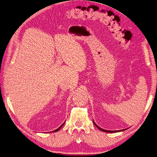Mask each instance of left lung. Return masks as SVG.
I'll return each instance as SVG.
<instances>
[{"label": "left lung", "instance_id": "left-lung-1", "mask_svg": "<svg viewBox=\"0 0 157 157\" xmlns=\"http://www.w3.org/2000/svg\"><path fill=\"white\" fill-rule=\"evenodd\" d=\"M93 122H94V125L95 126H96V127H98V129L99 130H100L101 131H103V132H109V133H113V132H122V131H124V130H115V131H110V130H103V129H102V128H101L100 127H99L96 124V123H95V122L93 121Z\"/></svg>", "mask_w": 157, "mask_h": 157}]
</instances>
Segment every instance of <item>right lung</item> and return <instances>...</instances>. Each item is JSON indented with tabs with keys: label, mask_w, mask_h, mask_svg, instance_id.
<instances>
[{
	"label": "right lung",
	"mask_w": 157,
	"mask_h": 157,
	"mask_svg": "<svg viewBox=\"0 0 157 157\" xmlns=\"http://www.w3.org/2000/svg\"><path fill=\"white\" fill-rule=\"evenodd\" d=\"M65 124V122L63 123V124H61V126H59V128H58V129H57V130H54V131H53V132H58V130H59L60 129V128H61V127H62V126H63V124Z\"/></svg>",
	"instance_id": "1"
}]
</instances>
